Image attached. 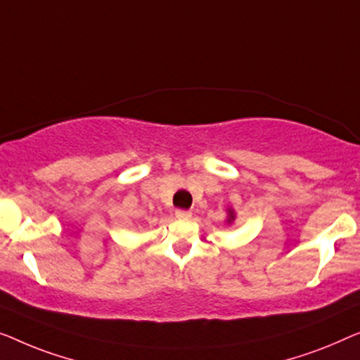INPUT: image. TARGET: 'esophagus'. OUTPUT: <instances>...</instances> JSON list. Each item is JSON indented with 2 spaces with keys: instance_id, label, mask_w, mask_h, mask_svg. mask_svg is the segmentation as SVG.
Returning <instances> with one entry per match:
<instances>
[{
  "instance_id": "esophagus-1",
  "label": "esophagus",
  "mask_w": 360,
  "mask_h": 360,
  "mask_svg": "<svg viewBox=\"0 0 360 360\" xmlns=\"http://www.w3.org/2000/svg\"><path fill=\"white\" fill-rule=\"evenodd\" d=\"M176 217H178L179 220H187V219H191L192 217V212H189V210H176Z\"/></svg>"
}]
</instances>
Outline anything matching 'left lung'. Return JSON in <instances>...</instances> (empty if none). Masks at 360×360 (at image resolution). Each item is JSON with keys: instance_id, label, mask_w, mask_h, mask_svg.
<instances>
[{"instance_id": "left-lung-1", "label": "left lung", "mask_w": 360, "mask_h": 360, "mask_svg": "<svg viewBox=\"0 0 360 360\" xmlns=\"http://www.w3.org/2000/svg\"><path fill=\"white\" fill-rule=\"evenodd\" d=\"M226 212H229V219H226V221H229V224H231V221L235 220V210H233V209H229Z\"/></svg>"}]
</instances>
